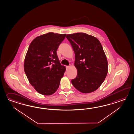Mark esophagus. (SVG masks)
Returning a JSON list of instances; mask_svg holds the SVG:
<instances>
[{"label": "esophagus", "mask_w": 134, "mask_h": 134, "mask_svg": "<svg viewBox=\"0 0 134 134\" xmlns=\"http://www.w3.org/2000/svg\"><path fill=\"white\" fill-rule=\"evenodd\" d=\"M69 68H70V66H66V70H68Z\"/></svg>", "instance_id": "1"}]
</instances>
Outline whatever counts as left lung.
<instances>
[{
	"label": "left lung",
	"instance_id": "8db88e82",
	"mask_svg": "<svg viewBox=\"0 0 134 134\" xmlns=\"http://www.w3.org/2000/svg\"><path fill=\"white\" fill-rule=\"evenodd\" d=\"M66 38L75 53L74 66L77 75L71 83L83 93H89L98 89L107 76L108 64L98 39L86 33L68 34Z\"/></svg>",
	"mask_w": 134,
	"mask_h": 134
}]
</instances>
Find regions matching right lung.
Returning a JSON list of instances; mask_svg holds the SVG:
<instances>
[{"label": "right lung", "instance_id": "obj_1", "mask_svg": "<svg viewBox=\"0 0 134 134\" xmlns=\"http://www.w3.org/2000/svg\"><path fill=\"white\" fill-rule=\"evenodd\" d=\"M66 34L50 32L38 36L31 42L24 62V70L30 84L43 95L57 90L65 71L57 50Z\"/></svg>", "mask_w": 134, "mask_h": 134}]
</instances>
